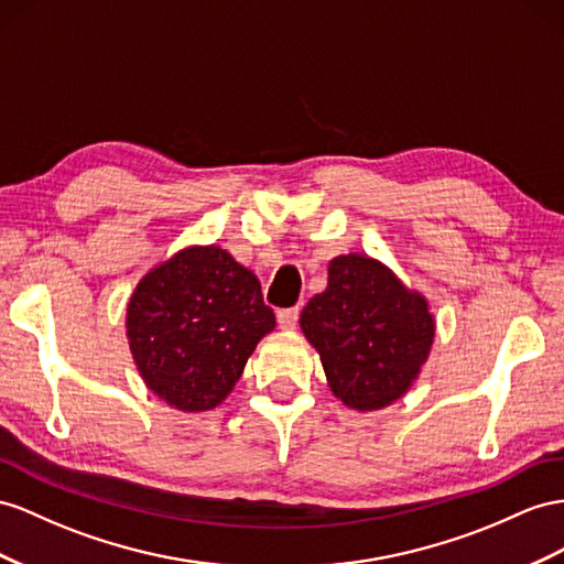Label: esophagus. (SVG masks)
<instances>
[{
    "mask_svg": "<svg viewBox=\"0 0 564 564\" xmlns=\"http://www.w3.org/2000/svg\"><path fill=\"white\" fill-rule=\"evenodd\" d=\"M276 319L281 328H295L297 319H300V310L297 307H288V310H279Z\"/></svg>",
    "mask_w": 564,
    "mask_h": 564,
    "instance_id": "esophagus-1",
    "label": "esophagus"
}]
</instances>
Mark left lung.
Listing matches in <instances>:
<instances>
[{
  "label": "left lung",
  "instance_id": "1",
  "mask_svg": "<svg viewBox=\"0 0 564 564\" xmlns=\"http://www.w3.org/2000/svg\"><path fill=\"white\" fill-rule=\"evenodd\" d=\"M300 326L322 355L330 391L359 412L408 393L436 334L426 300L362 254L328 264L326 291L307 302Z\"/></svg>",
  "mask_w": 564,
  "mask_h": 564
}]
</instances>
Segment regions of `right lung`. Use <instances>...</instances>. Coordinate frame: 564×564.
<instances>
[{
  "instance_id": "obj_1",
  "label": "right lung",
  "mask_w": 564,
  "mask_h": 564,
  "mask_svg": "<svg viewBox=\"0 0 564 564\" xmlns=\"http://www.w3.org/2000/svg\"><path fill=\"white\" fill-rule=\"evenodd\" d=\"M273 326L254 273L216 245L154 267L138 283L126 319L140 377L183 412L219 405Z\"/></svg>"
}]
</instances>
